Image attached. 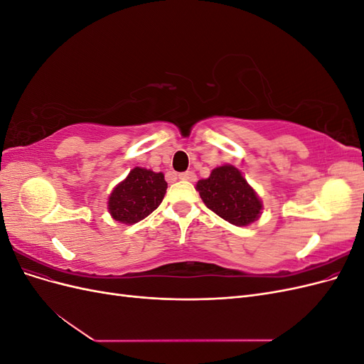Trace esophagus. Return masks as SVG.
Segmentation results:
<instances>
[{"instance_id":"esophagus-1","label":"esophagus","mask_w":364,"mask_h":364,"mask_svg":"<svg viewBox=\"0 0 364 364\" xmlns=\"http://www.w3.org/2000/svg\"><path fill=\"white\" fill-rule=\"evenodd\" d=\"M179 179L194 182V181H196V173H194V171H185V173H181V174H179Z\"/></svg>"}]
</instances>
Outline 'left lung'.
<instances>
[{"mask_svg": "<svg viewBox=\"0 0 364 364\" xmlns=\"http://www.w3.org/2000/svg\"><path fill=\"white\" fill-rule=\"evenodd\" d=\"M196 188L203 203L230 225L247 226L261 215L262 202L234 165L214 168L208 179L197 182Z\"/></svg>", "mask_w": 364, "mask_h": 364, "instance_id": "left-lung-1", "label": "left lung"}]
</instances>
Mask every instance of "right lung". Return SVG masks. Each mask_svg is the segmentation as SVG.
Listing matches in <instances>:
<instances>
[{
    "label": "right lung",
    "mask_w": 364,
    "mask_h": 364,
    "mask_svg": "<svg viewBox=\"0 0 364 364\" xmlns=\"http://www.w3.org/2000/svg\"><path fill=\"white\" fill-rule=\"evenodd\" d=\"M165 191L167 182L162 173L135 167L112 190L107 209L117 222L134 225L155 211L161 205Z\"/></svg>",
    "instance_id": "obj_1"
}]
</instances>
